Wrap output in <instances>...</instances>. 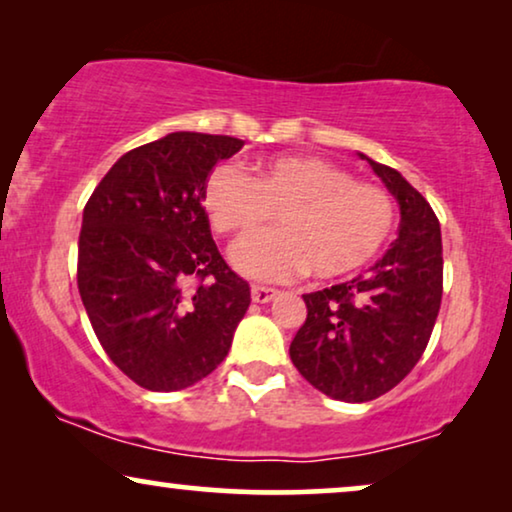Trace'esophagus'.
I'll use <instances>...</instances> for the list:
<instances>
[{
	"label": "esophagus",
	"instance_id": "34e87169",
	"mask_svg": "<svg viewBox=\"0 0 512 512\" xmlns=\"http://www.w3.org/2000/svg\"><path fill=\"white\" fill-rule=\"evenodd\" d=\"M250 292H252V302L257 304H267L278 295L276 288H267V285H252Z\"/></svg>",
	"mask_w": 512,
	"mask_h": 512
}]
</instances>
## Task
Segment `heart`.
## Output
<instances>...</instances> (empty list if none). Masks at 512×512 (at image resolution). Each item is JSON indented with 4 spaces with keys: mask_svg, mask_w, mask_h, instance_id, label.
Instances as JSON below:
<instances>
[{
    "mask_svg": "<svg viewBox=\"0 0 512 512\" xmlns=\"http://www.w3.org/2000/svg\"><path fill=\"white\" fill-rule=\"evenodd\" d=\"M210 227L243 241L276 215L278 229L231 252L245 276L290 281L309 269L332 281L356 274L384 250L395 227L391 194L316 156H278L248 173L217 166L201 192Z\"/></svg>",
    "mask_w": 512,
    "mask_h": 512,
    "instance_id": "b5f03b06",
    "label": "heart"
}]
</instances>
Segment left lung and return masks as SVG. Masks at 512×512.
<instances>
[{"instance_id": "1", "label": "left lung", "mask_w": 512, "mask_h": 512, "mask_svg": "<svg viewBox=\"0 0 512 512\" xmlns=\"http://www.w3.org/2000/svg\"><path fill=\"white\" fill-rule=\"evenodd\" d=\"M367 163L400 203V234L370 274L304 295L306 320L290 344L299 374L344 403L379 398L412 372L442 302V238L431 203L398 170Z\"/></svg>"}]
</instances>
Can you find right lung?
Segmentation results:
<instances>
[{
	"label": "right lung",
	"mask_w": 512,
	"mask_h": 512,
	"mask_svg": "<svg viewBox=\"0 0 512 512\" xmlns=\"http://www.w3.org/2000/svg\"><path fill=\"white\" fill-rule=\"evenodd\" d=\"M243 140L170 133L126 152L84 208L77 285L95 337L128 379L180 391L227 358L250 304L210 234L203 182Z\"/></svg>",
	"instance_id": "right-lung-1"
}]
</instances>
